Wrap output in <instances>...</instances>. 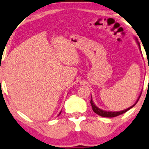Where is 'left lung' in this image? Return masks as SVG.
I'll use <instances>...</instances> for the list:
<instances>
[{"mask_svg":"<svg viewBox=\"0 0 149 149\" xmlns=\"http://www.w3.org/2000/svg\"><path fill=\"white\" fill-rule=\"evenodd\" d=\"M135 38V41H136L137 45H138V46L139 47V49L141 50V48H140V45H139V42L138 41V40H137V38L136 37ZM141 94H142V93H140V95H139V96L138 97V99H137V100L136 101V102L135 103V104H133V106H131V107L128 108L127 109H125L124 110V111H116V112H113V111H103V110L100 109V108H99L98 107H97L96 106H95V104H94V102H93V100H92V97H91V106H92V108H93V111L95 112V113L97 114V115H100V116L102 117H117L118 116V115H122V114L126 113V112H127L128 110H130L131 108H132L133 107V106H135V104H137V102H138L139 99L140 98V96H141Z\"/></svg>","mask_w":149,"mask_h":149,"instance_id":"left-lung-1","label":"left lung"}]
</instances>
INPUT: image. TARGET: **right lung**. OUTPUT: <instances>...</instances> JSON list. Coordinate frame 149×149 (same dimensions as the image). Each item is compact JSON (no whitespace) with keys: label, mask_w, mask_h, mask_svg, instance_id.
<instances>
[{"label":"right lung","mask_w":149,"mask_h":149,"mask_svg":"<svg viewBox=\"0 0 149 149\" xmlns=\"http://www.w3.org/2000/svg\"><path fill=\"white\" fill-rule=\"evenodd\" d=\"M61 112H60V113H59V114H58V115H60V114H61Z\"/></svg>","instance_id":"right-lung-1"}]
</instances>
